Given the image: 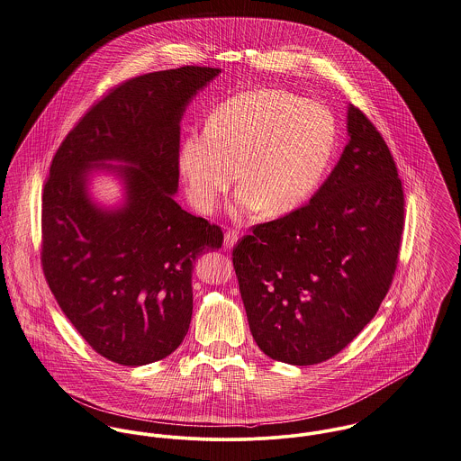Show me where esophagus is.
<instances>
[{"label":"esophagus","instance_id":"esophagus-1","mask_svg":"<svg viewBox=\"0 0 461 461\" xmlns=\"http://www.w3.org/2000/svg\"><path fill=\"white\" fill-rule=\"evenodd\" d=\"M237 240H239V233H237V231H233V230H228V231L224 233L222 248H224V250H231L233 246L237 244Z\"/></svg>","mask_w":461,"mask_h":461}]
</instances>
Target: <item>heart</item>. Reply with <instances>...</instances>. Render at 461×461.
Wrapping results in <instances>:
<instances>
[{"label":"heart","mask_w":461,"mask_h":461,"mask_svg":"<svg viewBox=\"0 0 461 461\" xmlns=\"http://www.w3.org/2000/svg\"><path fill=\"white\" fill-rule=\"evenodd\" d=\"M337 145V122L321 104L285 89H252L215 106L202 130L185 133L178 172L202 212L217 211L228 189L239 215L279 217L305 205L324 177Z\"/></svg>","instance_id":"b5f03b06"}]
</instances>
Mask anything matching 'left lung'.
<instances>
[{
  "mask_svg": "<svg viewBox=\"0 0 461 461\" xmlns=\"http://www.w3.org/2000/svg\"><path fill=\"white\" fill-rule=\"evenodd\" d=\"M349 142L311 202L258 224L233 249L258 348L289 365L340 353L390 289L403 230V191L390 149L348 105Z\"/></svg>",
  "mask_w": 461,
  "mask_h": 461,
  "instance_id": "8db88e82",
  "label": "left lung"
}]
</instances>
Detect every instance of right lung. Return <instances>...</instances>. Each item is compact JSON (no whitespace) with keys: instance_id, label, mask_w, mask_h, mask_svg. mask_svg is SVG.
Listing matches in <instances>:
<instances>
[{"instance_id":"obj_1","label":"right lung","mask_w":461,"mask_h":461,"mask_svg":"<svg viewBox=\"0 0 461 461\" xmlns=\"http://www.w3.org/2000/svg\"><path fill=\"white\" fill-rule=\"evenodd\" d=\"M221 68L182 67L112 89L58 149L41 202V267L84 340L106 359L142 366L172 355L193 316V268L222 231L177 202L180 121ZM95 173L123 198L90 194Z\"/></svg>"}]
</instances>
